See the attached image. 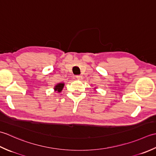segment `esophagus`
<instances>
[{
    "instance_id": "obj_1",
    "label": "esophagus",
    "mask_w": 156,
    "mask_h": 156,
    "mask_svg": "<svg viewBox=\"0 0 156 156\" xmlns=\"http://www.w3.org/2000/svg\"><path fill=\"white\" fill-rule=\"evenodd\" d=\"M76 78L79 79V80H81V79H83V76L82 75H77L76 76Z\"/></svg>"
}]
</instances>
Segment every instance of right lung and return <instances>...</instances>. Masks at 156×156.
Wrapping results in <instances>:
<instances>
[{
	"mask_svg": "<svg viewBox=\"0 0 156 156\" xmlns=\"http://www.w3.org/2000/svg\"><path fill=\"white\" fill-rule=\"evenodd\" d=\"M63 87H64V83H58L55 86V91H57L58 92H60L62 91Z\"/></svg>",
	"mask_w": 156,
	"mask_h": 156,
	"instance_id": "1",
	"label": "right lung"
}]
</instances>
